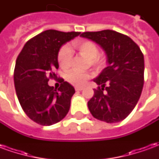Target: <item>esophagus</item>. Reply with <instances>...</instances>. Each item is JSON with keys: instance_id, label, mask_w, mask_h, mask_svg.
I'll return each mask as SVG.
<instances>
[{"instance_id": "esophagus-1", "label": "esophagus", "mask_w": 159, "mask_h": 159, "mask_svg": "<svg viewBox=\"0 0 159 159\" xmlns=\"http://www.w3.org/2000/svg\"><path fill=\"white\" fill-rule=\"evenodd\" d=\"M75 89L76 91H81L83 89V87H75Z\"/></svg>"}]
</instances>
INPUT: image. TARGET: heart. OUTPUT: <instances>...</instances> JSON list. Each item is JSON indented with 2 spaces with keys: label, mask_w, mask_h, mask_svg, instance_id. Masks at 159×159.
<instances>
[{
  "label": "heart",
  "mask_w": 159,
  "mask_h": 159,
  "mask_svg": "<svg viewBox=\"0 0 159 159\" xmlns=\"http://www.w3.org/2000/svg\"><path fill=\"white\" fill-rule=\"evenodd\" d=\"M79 54L89 59L90 64L95 67H100L105 62V57L99 54V48L95 42L90 40H79L73 43ZM72 52L67 46L63 47L58 54V62L62 69L69 68L72 62ZM90 77L87 72H81L78 70H70L66 74V80L73 85L80 86L86 83Z\"/></svg>",
  "instance_id": "1"
}]
</instances>
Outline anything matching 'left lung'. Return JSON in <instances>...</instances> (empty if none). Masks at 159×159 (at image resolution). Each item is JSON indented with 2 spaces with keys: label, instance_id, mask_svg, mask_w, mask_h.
<instances>
[{
  "label": "left lung",
  "instance_id": "8db88e82",
  "mask_svg": "<svg viewBox=\"0 0 159 159\" xmlns=\"http://www.w3.org/2000/svg\"><path fill=\"white\" fill-rule=\"evenodd\" d=\"M107 54L108 66L93 79L99 85L88 107L93 117L108 123L125 119L140 99L144 84V56L130 37L105 30L82 33Z\"/></svg>",
  "mask_w": 159,
  "mask_h": 159
}]
</instances>
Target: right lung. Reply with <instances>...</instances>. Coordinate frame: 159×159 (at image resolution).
Wrapping results in <instances>:
<instances>
[{"label": "right lung", "instance_id": "add662e5", "mask_svg": "<svg viewBox=\"0 0 159 159\" xmlns=\"http://www.w3.org/2000/svg\"><path fill=\"white\" fill-rule=\"evenodd\" d=\"M80 32L45 30L29 40L17 58L14 86L20 106L30 119L42 126L58 123L66 117L75 89L59 78V89L49 86V78H57L58 53L61 46Z\"/></svg>", "mask_w": 159, "mask_h": 159}]
</instances>
